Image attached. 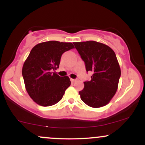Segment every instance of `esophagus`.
Listing matches in <instances>:
<instances>
[{"instance_id": "34e87169", "label": "esophagus", "mask_w": 145, "mask_h": 145, "mask_svg": "<svg viewBox=\"0 0 145 145\" xmlns=\"http://www.w3.org/2000/svg\"><path fill=\"white\" fill-rule=\"evenodd\" d=\"M70 80H71V82H76V79H73V78H71Z\"/></svg>"}]
</instances>
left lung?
<instances>
[{
  "instance_id": "obj_1",
  "label": "left lung",
  "mask_w": 145,
  "mask_h": 145,
  "mask_svg": "<svg viewBox=\"0 0 145 145\" xmlns=\"http://www.w3.org/2000/svg\"><path fill=\"white\" fill-rule=\"evenodd\" d=\"M74 44L85 63L86 71L93 73L91 80L84 82V89L79 92L81 99L90 107L106 106L115 95L121 76L115 53L107 45L95 41Z\"/></svg>"
}]
</instances>
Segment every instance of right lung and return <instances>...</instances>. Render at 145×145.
<instances>
[{
	"instance_id": "obj_1",
	"label": "right lung",
	"mask_w": 145,
	"mask_h": 145,
	"mask_svg": "<svg viewBox=\"0 0 145 145\" xmlns=\"http://www.w3.org/2000/svg\"><path fill=\"white\" fill-rule=\"evenodd\" d=\"M74 48L71 43L49 41L33 48L22 67V76L28 94L41 106L56 104L70 86L68 76L61 77L54 71L59 67L65 52Z\"/></svg>"
}]
</instances>
